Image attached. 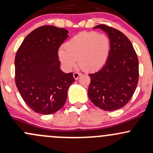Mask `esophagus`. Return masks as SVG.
I'll use <instances>...</instances> for the list:
<instances>
[{
	"label": "esophagus",
	"instance_id": "34e87169",
	"mask_svg": "<svg viewBox=\"0 0 153 153\" xmlns=\"http://www.w3.org/2000/svg\"><path fill=\"white\" fill-rule=\"evenodd\" d=\"M81 75H82V74L80 73V72H74V73H73V77H74V78H75V80H77V79H78L79 76H81Z\"/></svg>",
	"mask_w": 153,
	"mask_h": 153
}]
</instances>
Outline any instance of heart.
Here are the masks:
<instances>
[{"label":"heart","mask_w":153,"mask_h":153,"mask_svg":"<svg viewBox=\"0 0 153 153\" xmlns=\"http://www.w3.org/2000/svg\"><path fill=\"white\" fill-rule=\"evenodd\" d=\"M111 51L110 39L104 33L83 31L70 39L59 51L61 63L67 70L78 64L83 71L94 72L107 62Z\"/></svg>","instance_id":"b5f03b06"}]
</instances>
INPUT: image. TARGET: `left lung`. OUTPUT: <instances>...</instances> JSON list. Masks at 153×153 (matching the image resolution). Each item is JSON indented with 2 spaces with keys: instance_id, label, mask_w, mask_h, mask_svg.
<instances>
[{
  "instance_id": "left-lung-1",
  "label": "left lung",
  "mask_w": 153,
  "mask_h": 153,
  "mask_svg": "<svg viewBox=\"0 0 153 153\" xmlns=\"http://www.w3.org/2000/svg\"><path fill=\"white\" fill-rule=\"evenodd\" d=\"M108 35L111 51L100 70L89 74L90 100L102 110L123 108L131 99L139 81V59L131 42L123 33L104 24L96 25Z\"/></svg>"
}]
</instances>
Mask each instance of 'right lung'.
<instances>
[{"label": "right lung", "instance_id": "obj_1", "mask_svg": "<svg viewBox=\"0 0 153 153\" xmlns=\"http://www.w3.org/2000/svg\"><path fill=\"white\" fill-rule=\"evenodd\" d=\"M65 28L42 25L20 45L14 59L15 83L27 105L41 114H52L65 103L73 73L59 69L58 51L68 37Z\"/></svg>", "mask_w": 153, "mask_h": 153}]
</instances>
